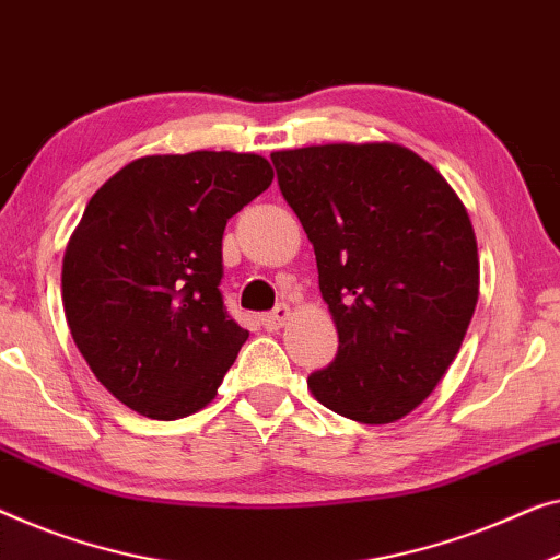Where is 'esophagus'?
Listing matches in <instances>:
<instances>
[{
	"mask_svg": "<svg viewBox=\"0 0 560 560\" xmlns=\"http://www.w3.org/2000/svg\"><path fill=\"white\" fill-rule=\"evenodd\" d=\"M290 315H293V311H290V305L280 303L278 307H275V311L265 313L260 320H262V326H265L267 330H280V328L285 326V323L290 320Z\"/></svg>",
	"mask_w": 560,
	"mask_h": 560,
	"instance_id": "esophagus-1",
	"label": "esophagus"
}]
</instances>
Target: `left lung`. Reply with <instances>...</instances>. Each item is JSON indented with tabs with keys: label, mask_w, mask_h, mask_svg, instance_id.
Segmentation results:
<instances>
[{
	"label": "left lung",
	"mask_w": 560,
	"mask_h": 560,
	"mask_svg": "<svg viewBox=\"0 0 560 560\" xmlns=\"http://www.w3.org/2000/svg\"><path fill=\"white\" fill-rule=\"evenodd\" d=\"M270 159L338 330L334 363L307 388L340 417L392 424L434 392L472 320L480 257L467 209L399 143L305 145Z\"/></svg>",
	"instance_id": "obj_1"
}]
</instances>
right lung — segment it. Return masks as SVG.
<instances>
[{
    "label": "right lung",
    "instance_id": "right-lung-1",
    "mask_svg": "<svg viewBox=\"0 0 560 560\" xmlns=\"http://www.w3.org/2000/svg\"><path fill=\"white\" fill-rule=\"evenodd\" d=\"M272 176L257 153H161L88 201L65 247L62 307L95 378L128 409L172 421L217 396L249 336L220 293L222 234Z\"/></svg>",
    "mask_w": 560,
    "mask_h": 560
}]
</instances>
